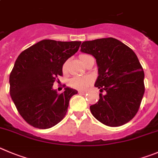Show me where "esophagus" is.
I'll return each mask as SVG.
<instances>
[{"label":"esophagus","instance_id":"1","mask_svg":"<svg viewBox=\"0 0 158 158\" xmlns=\"http://www.w3.org/2000/svg\"><path fill=\"white\" fill-rule=\"evenodd\" d=\"M78 93L81 94V95H85V94L87 93L86 91H78Z\"/></svg>","mask_w":158,"mask_h":158}]
</instances>
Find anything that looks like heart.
Instances as JSON below:
<instances>
[{
    "mask_svg": "<svg viewBox=\"0 0 158 158\" xmlns=\"http://www.w3.org/2000/svg\"><path fill=\"white\" fill-rule=\"evenodd\" d=\"M86 56L88 55H81L80 59L81 61H83ZM67 67V62L65 63L63 66V70L65 71ZM92 77L89 76H76L72 77L69 81V86L73 89H79V90H85L89 86L91 83H92Z\"/></svg>",
    "mask_w": 158,
    "mask_h": 158,
    "instance_id": "b5f03b06",
    "label": "heart"
}]
</instances>
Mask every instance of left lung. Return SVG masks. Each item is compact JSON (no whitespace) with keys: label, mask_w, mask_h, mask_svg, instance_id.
<instances>
[{"label":"left lung","mask_w":158,"mask_h":158,"mask_svg":"<svg viewBox=\"0 0 158 158\" xmlns=\"http://www.w3.org/2000/svg\"><path fill=\"white\" fill-rule=\"evenodd\" d=\"M81 52L95 58L99 76L95 86L106 92L90 106L92 115L107 126L128 123L138 112L145 92L144 72L135 53L113 37L85 41Z\"/></svg>","instance_id":"1"}]
</instances>
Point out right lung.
I'll list each match as a JSON object with an SVG mask.
<instances>
[{"label": "right lung", "instance_id": "1", "mask_svg": "<svg viewBox=\"0 0 158 158\" xmlns=\"http://www.w3.org/2000/svg\"><path fill=\"white\" fill-rule=\"evenodd\" d=\"M81 44L42 40L17 58L9 77L10 95L22 118L34 128H52L66 115L69 99L77 91L66 87L58 94L52 86Z\"/></svg>", "mask_w": 158, "mask_h": 158}]
</instances>
